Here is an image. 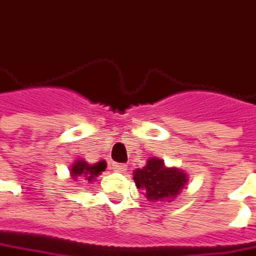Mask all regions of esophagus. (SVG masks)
<instances>
[{
	"label": "esophagus",
	"mask_w": 256,
	"mask_h": 256,
	"mask_svg": "<svg viewBox=\"0 0 256 256\" xmlns=\"http://www.w3.org/2000/svg\"><path fill=\"white\" fill-rule=\"evenodd\" d=\"M113 170L117 173H124L128 170V166L126 164H122V163H114L113 164Z\"/></svg>",
	"instance_id": "1"
}]
</instances>
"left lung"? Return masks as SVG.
Masks as SVG:
<instances>
[{"label": "left lung", "instance_id": "8db88e82", "mask_svg": "<svg viewBox=\"0 0 256 256\" xmlns=\"http://www.w3.org/2000/svg\"><path fill=\"white\" fill-rule=\"evenodd\" d=\"M133 180L150 202H172L189 179L182 169L169 168L159 158H150L142 169L133 170Z\"/></svg>", "mask_w": 256, "mask_h": 256}]
</instances>
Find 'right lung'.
Instances as JSON below:
<instances>
[{
    "instance_id": "right-lung-1",
    "label": "right lung",
    "mask_w": 256,
    "mask_h": 256,
    "mask_svg": "<svg viewBox=\"0 0 256 256\" xmlns=\"http://www.w3.org/2000/svg\"><path fill=\"white\" fill-rule=\"evenodd\" d=\"M106 160H100L97 163H88L84 159H77L70 166V176L72 180L83 179L87 182H94L97 176H100L102 172L106 170Z\"/></svg>"
}]
</instances>
